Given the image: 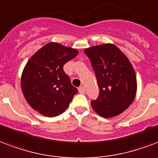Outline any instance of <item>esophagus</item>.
Segmentation results:
<instances>
[{"instance_id":"obj_1","label":"esophagus","mask_w":158,"mask_h":158,"mask_svg":"<svg viewBox=\"0 0 158 158\" xmlns=\"http://www.w3.org/2000/svg\"><path fill=\"white\" fill-rule=\"evenodd\" d=\"M79 92L80 93V94H85V88L84 87V86H82V87H80L79 89Z\"/></svg>"}]
</instances>
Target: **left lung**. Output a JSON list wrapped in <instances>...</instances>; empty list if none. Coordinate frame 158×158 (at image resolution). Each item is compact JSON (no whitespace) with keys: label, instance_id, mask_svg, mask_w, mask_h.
<instances>
[{"label":"left lung","instance_id":"1","mask_svg":"<svg viewBox=\"0 0 158 158\" xmlns=\"http://www.w3.org/2000/svg\"><path fill=\"white\" fill-rule=\"evenodd\" d=\"M91 61L99 96L91 102L98 115L118 116L132 103L137 94V77L128 58L114 44L94 45L84 50Z\"/></svg>","mask_w":158,"mask_h":158}]
</instances>
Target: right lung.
<instances>
[{
	"label": "right lung",
	"mask_w": 158,
	"mask_h": 158,
	"mask_svg": "<svg viewBox=\"0 0 158 158\" xmlns=\"http://www.w3.org/2000/svg\"><path fill=\"white\" fill-rule=\"evenodd\" d=\"M79 51L50 42L34 54L22 71L20 84L24 97L31 108L46 117L65 111L78 89L71 84L63 66Z\"/></svg>",
	"instance_id": "right-lung-1"
}]
</instances>
